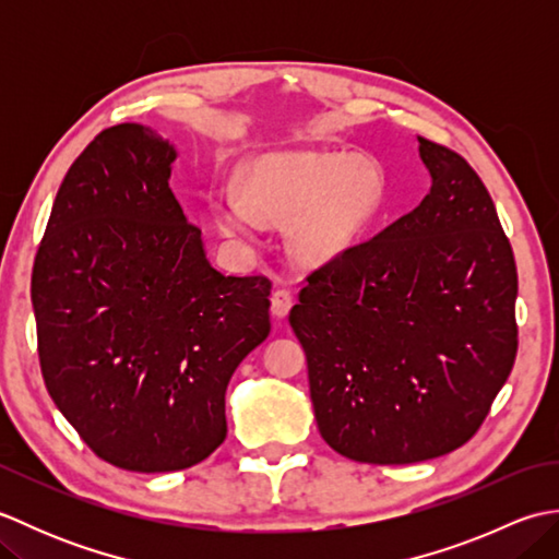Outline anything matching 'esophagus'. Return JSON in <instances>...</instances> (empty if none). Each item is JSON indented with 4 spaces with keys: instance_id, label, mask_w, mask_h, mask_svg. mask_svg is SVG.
Returning a JSON list of instances; mask_svg holds the SVG:
<instances>
[{
    "instance_id": "obj_1",
    "label": "esophagus",
    "mask_w": 559,
    "mask_h": 559,
    "mask_svg": "<svg viewBox=\"0 0 559 559\" xmlns=\"http://www.w3.org/2000/svg\"><path fill=\"white\" fill-rule=\"evenodd\" d=\"M290 307H293V295H290V290L278 288V290L271 293V314H273V317H278V319L288 317Z\"/></svg>"
}]
</instances>
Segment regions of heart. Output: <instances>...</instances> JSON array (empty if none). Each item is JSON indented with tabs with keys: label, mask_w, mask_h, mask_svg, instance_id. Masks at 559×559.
<instances>
[{
	"label": "heart",
	"mask_w": 559,
	"mask_h": 559,
	"mask_svg": "<svg viewBox=\"0 0 559 559\" xmlns=\"http://www.w3.org/2000/svg\"><path fill=\"white\" fill-rule=\"evenodd\" d=\"M382 177L346 153L286 151L259 158L247 173V194L218 187L211 213L225 235H254L261 221L288 223L290 254L322 266L346 254L377 221Z\"/></svg>",
	"instance_id": "1"
}]
</instances>
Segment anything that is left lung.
<instances>
[{
    "label": "left lung",
    "mask_w": 559,
    "mask_h": 559,
    "mask_svg": "<svg viewBox=\"0 0 559 559\" xmlns=\"http://www.w3.org/2000/svg\"><path fill=\"white\" fill-rule=\"evenodd\" d=\"M420 141L430 194L307 276L290 326L324 442L360 463L444 456L478 432L516 358V264L459 153Z\"/></svg>",
    "instance_id": "8db88e82"
}]
</instances>
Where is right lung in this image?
Returning a JSON list of instances; mask_svg holds the SVG:
<instances>
[{"label":"right lung","instance_id":"add662e5","mask_svg":"<svg viewBox=\"0 0 559 559\" xmlns=\"http://www.w3.org/2000/svg\"><path fill=\"white\" fill-rule=\"evenodd\" d=\"M177 151L105 129L71 163L31 300L55 406L117 468L194 466L225 439V389L269 336L266 276H223L168 185Z\"/></svg>","mask_w":559,"mask_h":559}]
</instances>
